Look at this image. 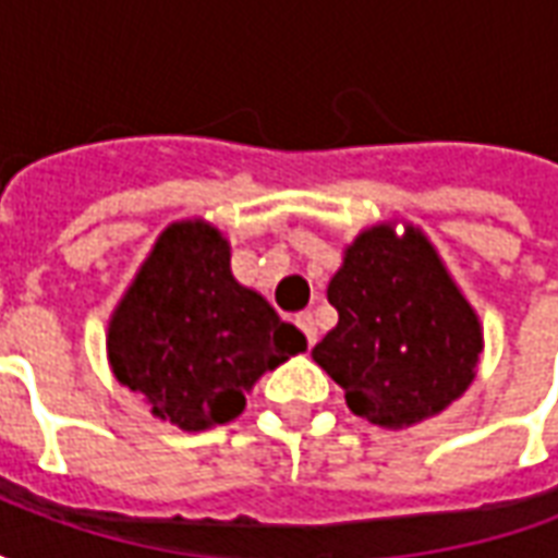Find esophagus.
<instances>
[{"label": "esophagus", "mask_w": 558, "mask_h": 558, "mask_svg": "<svg viewBox=\"0 0 558 558\" xmlns=\"http://www.w3.org/2000/svg\"><path fill=\"white\" fill-rule=\"evenodd\" d=\"M295 326L302 328L307 343H316V326H314V314L311 311H302V314H295Z\"/></svg>", "instance_id": "obj_1"}]
</instances>
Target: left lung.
Listing matches in <instances>:
<instances>
[{
  "label": "left lung",
  "mask_w": 558,
  "mask_h": 558,
  "mask_svg": "<svg viewBox=\"0 0 558 558\" xmlns=\"http://www.w3.org/2000/svg\"><path fill=\"white\" fill-rule=\"evenodd\" d=\"M338 326L314 362L359 418L400 430L442 412L475 379L484 350L478 314L436 247L415 227L364 230L328 283Z\"/></svg>",
  "instance_id": "obj_1"
}]
</instances>
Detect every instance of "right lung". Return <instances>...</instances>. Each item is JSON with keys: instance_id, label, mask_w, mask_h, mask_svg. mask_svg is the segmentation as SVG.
<instances>
[{"instance_id": "obj_1", "label": "right lung", "mask_w": 558, "mask_h": 558, "mask_svg": "<svg viewBox=\"0 0 558 558\" xmlns=\"http://www.w3.org/2000/svg\"><path fill=\"white\" fill-rule=\"evenodd\" d=\"M304 350L302 331L232 278L230 242L199 218L160 232L107 328L116 379L182 430L242 415L256 379Z\"/></svg>"}]
</instances>
